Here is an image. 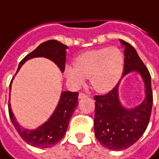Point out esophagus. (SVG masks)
Listing matches in <instances>:
<instances>
[{
    "label": "esophagus",
    "mask_w": 159,
    "mask_h": 159,
    "mask_svg": "<svg viewBox=\"0 0 159 159\" xmlns=\"http://www.w3.org/2000/svg\"><path fill=\"white\" fill-rule=\"evenodd\" d=\"M87 97H88V95H87V94H85V93H80L78 98H79L80 100H81V99H84V98H87Z\"/></svg>",
    "instance_id": "1"
}]
</instances>
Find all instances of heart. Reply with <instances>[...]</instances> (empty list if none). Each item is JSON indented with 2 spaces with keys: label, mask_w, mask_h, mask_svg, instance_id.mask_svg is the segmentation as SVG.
<instances>
[{
  "label": "heart",
  "mask_w": 159,
  "mask_h": 159,
  "mask_svg": "<svg viewBox=\"0 0 159 159\" xmlns=\"http://www.w3.org/2000/svg\"><path fill=\"white\" fill-rule=\"evenodd\" d=\"M124 57L115 47L83 52L74 61V66H67L64 70L66 80L73 87L83 84L85 78L97 92L106 93L116 87L123 75Z\"/></svg>",
  "instance_id": "obj_1"
}]
</instances>
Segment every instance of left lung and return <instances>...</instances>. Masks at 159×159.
<instances>
[{"label":"left lung","mask_w":159,"mask_h":159,"mask_svg":"<svg viewBox=\"0 0 159 159\" xmlns=\"http://www.w3.org/2000/svg\"><path fill=\"white\" fill-rule=\"evenodd\" d=\"M124 48V68L122 78L130 72H137L143 80L145 98L133 108L123 107L119 99L120 80L106 95H96L94 134L103 147L113 151L126 149L142 136L150 120L152 107L151 75L129 43L119 40Z\"/></svg>","instance_id":"8db88e82"}]
</instances>
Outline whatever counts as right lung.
I'll return each instance as SVG.
<instances>
[{
    "label": "right lung",
    "instance_id": "right-lung-1",
    "mask_svg": "<svg viewBox=\"0 0 159 159\" xmlns=\"http://www.w3.org/2000/svg\"><path fill=\"white\" fill-rule=\"evenodd\" d=\"M67 48H68L67 46L64 45L61 42L55 40H50L48 42H42L33 52L29 53L21 60L17 70V72L27 60L38 57H43L50 59L59 67L61 72H64L66 67ZM12 79L9 87L10 92L12 89ZM10 94L11 93H9V98H10ZM77 100H78L77 92H70V91L61 92L59 103L57 105L54 111L51 115V117H49L48 121H46L45 123H42L41 126L35 129H28L19 124L12 112L10 99L8 103L9 116L16 130L26 143L30 144L33 147L48 148L56 145L64 137L67 130L70 117H72L73 112L78 105Z\"/></svg>",
    "mask_w": 159,
    "mask_h": 159
}]
</instances>
